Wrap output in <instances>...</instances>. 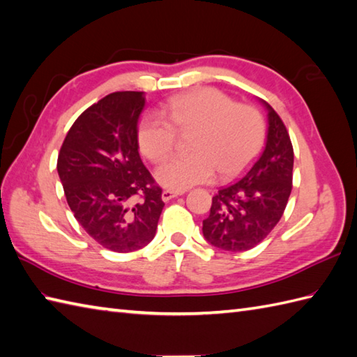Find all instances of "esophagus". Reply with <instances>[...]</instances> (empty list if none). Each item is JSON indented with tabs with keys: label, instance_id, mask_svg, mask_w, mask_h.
I'll return each mask as SVG.
<instances>
[{
	"label": "esophagus",
	"instance_id": "1",
	"mask_svg": "<svg viewBox=\"0 0 357 357\" xmlns=\"http://www.w3.org/2000/svg\"><path fill=\"white\" fill-rule=\"evenodd\" d=\"M184 193H185L184 190H164L162 195H161V198H162L164 202H167V201H170L173 198H178V196L184 195Z\"/></svg>",
	"mask_w": 357,
	"mask_h": 357
}]
</instances>
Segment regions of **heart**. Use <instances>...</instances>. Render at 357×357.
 Instances as JSON below:
<instances>
[{
	"label": "heart",
	"instance_id": "b5f03b06",
	"mask_svg": "<svg viewBox=\"0 0 357 357\" xmlns=\"http://www.w3.org/2000/svg\"><path fill=\"white\" fill-rule=\"evenodd\" d=\"M174 128L196 132L190 141L193 153L172 156L156 170L158 183L170 190L207 183L215 172L221 178L234 176L253 161L265 139L259 112L211 87L173 96L162 115H144L136 135L141 153L151 162L162 161L174 146Z\"/></svg>",
	"mask_w": 357,
	"mask_h": 357
}]
</instances>
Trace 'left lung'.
Masks as SVG:
<instances>
[{
  "instance_id": "1",
  "label": "left lung",
  "mask_w": 357,
  "mask_h": 357,
  "mask_svg": "<svg viewBox=\"0 0 357 357\" xmlns=\"http://www.w3.org/2000/svg\"><path fill=\"white\" fill-rule=\"evenodd\" d=\"M265 147L242 178L222 187L202 221L204 238L225 252H245L259 244L282 218L293 183V146L287 128L271 105Z\"/></svg>"
}]
</instances>
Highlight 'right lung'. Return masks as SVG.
Wrapping results in <instances>:
<instances>
[{"mask_svg": "<svg viewBox=\"0 0 357 357\" xmlns=\"http://www.w3.org/2000/svg\"><path fill=\"white\" fill-rule=\"evenodd\" d=\"M144 105V92L102 98L75 121L58 155L73 216L98 244L116 253L146 247L164 208L162 190L138 151Z\"/></svg>", "mask_w": 357, "mask_h": 357, "instance_id": "obj_1", "label": "right lung"}]
</instances>
